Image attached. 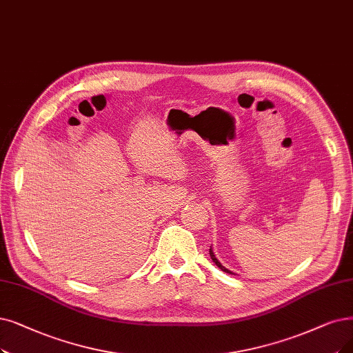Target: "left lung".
<instances>
[{
    "mask_svg": "<svg viewBox=\"0 0 353 353\" xmlns=\"http://www.w3.org/2000/svg\"><path fill=\"white\" fill-rule=\"evenodd\" d=\"M210 258H211V259H213V262H214V263H216V265H217V266L220 268V270H221L223 272H228V274H233L232 271H229V270H228V268H224V266H223V265H221V263L219 262V259L216 258V255H214V252H213V249H211V246H210Z\"/></svg>",
    "mask_w": 353,
    "mask_h": 353,
    "instance_id": "left-lung-1",
    "label": "left lung"
}]
</instances>
